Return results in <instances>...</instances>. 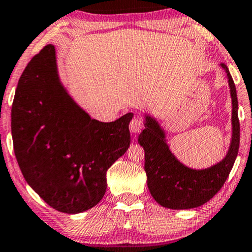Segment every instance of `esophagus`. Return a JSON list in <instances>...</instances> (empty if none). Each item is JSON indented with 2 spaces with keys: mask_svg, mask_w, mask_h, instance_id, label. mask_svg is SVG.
<instances>
[{
  "mask_svg": "<svg viewBox=\"0 0 252 252\" xmlns=\"http://www.w3.org/2000/svg\"><path fill=\"white\" fill-rule=\"evenodd\" d=\"M143 128V120L141 118H134L129 124V129L132 133H139Z\"/></svg>",
  "mask_w": 252,
  "mask_h": 252,
  "instance_id": "1",
  "label": "esophagus"
}]
</instances>
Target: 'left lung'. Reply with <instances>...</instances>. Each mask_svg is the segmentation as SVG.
Wrapping results in <instances>:
<instances>
[{
	"label": "left lung",
	"mask_w": 252,
	"mask_h": 252,
	"mask_svg": "<svg viewBox=\"0 0 252 252\" xmlns=\"http://www.w3.org/2000/svg\"><path fill=\"white\" fill-rule=\"evenodd\" d=\"M225 70L232 97V141L225 158L211 167L195 170L186 166L172 154L165 132L154 117L144 116V128L139 143L144 149V171L149 191L158 204L172 210L194 209L210 201L225 184L235 163L240 147V122L237 95L233 78Z\"/></svg>",
	"instance_id": "8db88e82"
}]
</instances>
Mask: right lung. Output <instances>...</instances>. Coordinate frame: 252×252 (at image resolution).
<instances>
[{
	"mask_svg": "<svg viewBox=\"0 0 252 252\" xmlns=\"http://www.w3.org/2000/svg\"><path fill=\"white\" fill-rule=\"evenodd\" d=\"M132 118L92 119L62 85L48 44L24 70L11 109L13 149L26 182L57 211L92 209L106 191V171L128 149Z\"/></svg>",
	"mask_w": 252,
	"mask_h": 252,
	"instance_id": "add662e5",
	"label": "right lung"
}]
</instances>
